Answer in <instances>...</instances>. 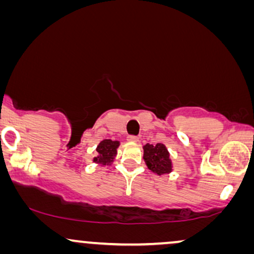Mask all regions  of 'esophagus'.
Here are the masks:
<instances>
[{"instance_id":"obj_1","label":"esophagus","mask_w":254,"mask_h":254,"mask_svg":"<svg viewBox=\"0 0 254 254\" xmlns=\"http://www.w3.org/2000/svg\"><path fill=\"white\" fill-rule=\"evenodd\" d=\"M127 140L129 142H137L138 141V137L137 136H134V135H129V136L127 137Z\"/></svg>"}]
</instances>
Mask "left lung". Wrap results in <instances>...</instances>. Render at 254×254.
<instances>
[{
    "label": "left lung",
    "instance_id": "8db88e82",
    "mask_svg": "<svg viewBox=\"0 0 254 254\" xmlns=\"http://www.w3.org/2000/svg\"><path fill=\"white\" fill-rule=\"evenodd\" d=\"M143 159L148 169L162 176L172 171V162L168 149L163 143L143 145Z\"/></svg>",
    "mask_w": 254,
    "mask_h": 254
}]
</instances>
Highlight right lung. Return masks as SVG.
<instances>
[{
  "mask_svg": "<svg viewBox=\"0 0 254 254\" xmlns=\"http://www.w3.org/2000/svg\"><path fill=\"white\" fill-rule=\"evenodd\" d=\"M119 141L103 140L97 145V152L98 155L93 158V162L98 163L100 165H110L113 162L117 155V149L119 147Z\"/></svg>",
  "mask_w": 254,
  "mask_h": 254,
  "instance_id": "right-lung-1",
  "label": "right lung"
}]
</instances>
